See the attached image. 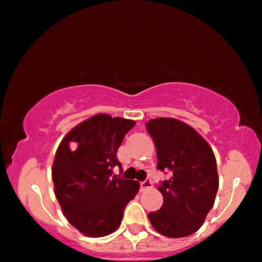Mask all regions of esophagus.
<instances>
[{
	"label": "esophagus",
	"mask_w": 262,
	"mask_h": 262,
	"mask_svg": "<svg viewBox=\"0 0 262 262\" xmlns=\"http://www.w3.org/2000/svg\"><path fill=\"white\" fill-rule=\"evenodd\" d=\"M140 187H141V191H146V190H150V188H152L151 179H146L145 181H142V183L140 184Z\"/></svg>",
	"instance_id": "obj_1"
}]
</instances>
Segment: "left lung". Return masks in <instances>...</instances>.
I'll return each instance as SVG.
<instances>
[{
    "mask_svg": "<svg viewBox=\"0 0 262 262\" xmlns=\"http://www.w3.org/2000/svg\"><path fill=\"white\" fill-rule=\"evenodd\" d=\"M146 129L157 150V168L170 171V178L158 186L162 208L148 213V220L163 236H190L214 205L219 187L214 152L193 128L175 118H155Z\"/></svg>",
    "mask_w": 262,
    "mask_h": 262,
    "instance_id": "1",
    "label": "left lung"
}]
</instances>
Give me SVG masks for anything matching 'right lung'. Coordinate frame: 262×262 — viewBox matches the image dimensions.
<instances>
[{
	"label": "right lung",
	"instance_id": "right-lung-1",
	"mask_svg": "<svg viewBox=\"0 0 262 262\" xmlns=\"http://www.w3.org/2000/svg\"><path fill=\"white\" fill-rule=\"evenodd\" d=\"M135 122L110 115L93 116L71 129L59 145L52 178L55 196L75 228L104 237L121 225L123 210L140 184L112 175L122 167L117 150Z\"/></svg>",
	"mask_w": 262,
	"mask_h": 262
}]
</instances>
